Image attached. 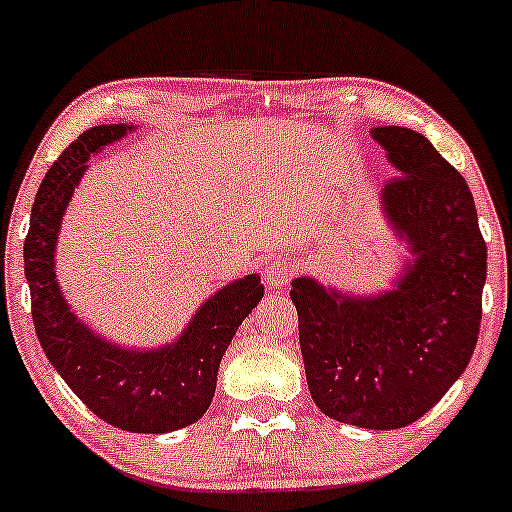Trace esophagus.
<instances>
[{"instance_id":"1","label":"esophagus","mask_w":512,"mask_h":512,"mask_svg":"<svg viewBox=\"0 0 512 512\" xmlns=\"http://www.w3.org/2000/svg\"><path fill=\"white\" fill-rule=\"evenodd\" d=\"M295 274V267L293 262L288 260V257H276V260H271L267 267H264V283H267V288H283L288 286L290 278Z\"/></svg>"}]
</instances>
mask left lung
<instances>
[{
    "label": "left lung",
    "instance_id": "left-lung-1",
    "mask_svg": "<svg viewBox=\"0 0 512 512\" xmlns=\"http://www.w3.org/2000/svg\"><path fill=\"white\" fill-rule=\"evenodd\" d=\"M397 177L380 212L406 255L375 293L297 276L290 300L314 404L338 423L397 430L425 416L475 352L487 281V245L465 179L423 134L371 129Z\"/></svg>",
    "mask_w": 512,
    "mask_h": 512
}]
</instances>
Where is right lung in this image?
I'll return each instance as SVG.
<instances>
[{"mask_svg": "<svg viewBox=\"0 0 512 512\" xmlns=\"http://www.w3.org/2000/svg\"><path fill=\"white\" fill-rule=\"evenodd\" d=\"M137 129L127 122L92 127L63 151L32 203L23 262L37 340L70 390L115 428L163 435L210 409L224 352L264 286L257 271L226 283L200 302L177 338L155 347L120 345L75 314L56 276L58 231L92 155Z\"/></svg>", "mask_w": 512, "mask_h": 512, "instance_id": "obj_1", "label": "right lung"}]
</instances>
